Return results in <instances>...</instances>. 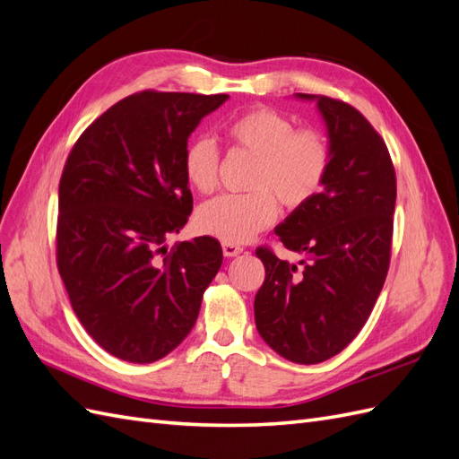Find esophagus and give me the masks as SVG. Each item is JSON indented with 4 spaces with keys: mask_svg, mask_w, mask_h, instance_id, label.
<instances>
[{
    "mask_svg": "<svg viewBox=\"0 0 459 459\" xmlns=\"http://www.w3.org/2000/svg\"><path fill=\"white\" fill-rule=\"evenodd\" d=\"M221 251H224V256L231 258V256H238L243 251V247L235 243H221Z\"/></svg>",
    "mask_w": 459,
    "mask_h": 459,
    "instance_id": "obj_1",
    "label": "esophagus"
}]
</instances>
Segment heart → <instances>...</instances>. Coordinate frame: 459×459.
Segmentation results:
<instances>
[{"label": "heart", "instance_id": "obj_1", "mask_svg": "<svg viewBox=\"0 0 459 459\" xmlns=\"http://www.w3.org/2000/svg\"><path fill=\"white\" fill-rule=\"evenodd\" d=\"M233 149L251 152L256 164L241 195H220L197 212V228L224 243H247L285 211L307 206L324 189L331 169V149L314 128H297L293 118L270 107H253L233 117L224 128ZM187 184L201 195L218 186L220 151L214 140L197 135L182 155Z\"/></svg>", "mask_w": 459, "mask_h": 459}]
</instances>
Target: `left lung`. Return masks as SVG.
I'll use <instances>...</instances> for the list:
<instances>
[{"instance_id":"obj_1","label":"left lung","mask_w":459,"mask_h":459,"mask_svg":"<svg viewBox=\"0 0 459 459\" xmlns=\"http://www.w3.org/2000/svg\"><path fill=\"white\" fill-rule=\"evenodd\" d=\"M316 100L331 149L324 191L275 228L280 260L258 247L266 277L255 297V322L270 349L295 364H319L349 346L377 302L391 264L396 174L383 137L352 105Z\"/></svg>"}]
</instances>
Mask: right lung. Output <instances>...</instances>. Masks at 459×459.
<instances>
[{"instance_id":"add662e5","label":"right lung","mask_w":459,"mask_h":459,"mask_svg":"<svg viewBox=\"0 0 459 459\" xmlns=\"http://www.w3.org/2000/svg\"><path fill=\"white\" fill-rule=\"evenodd\" d=\"M228 100L145 90L95 118L59 182L57 268L73 310L103 351L132 364L172 352L221 266L218 239L166 248L187 224V137Z\"/></svg>"}]
</instances>
